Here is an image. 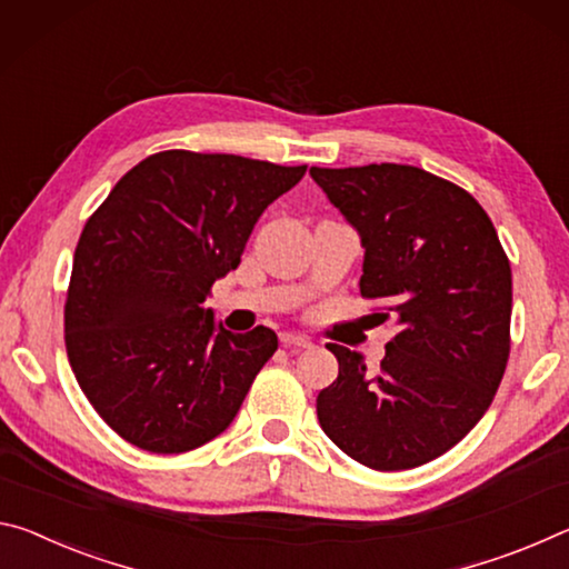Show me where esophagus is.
Returning <instances> with one entry per match:
<instances>
[{
	"instance_id": "34e87169",
	"label": "esophagus",
	"mask_w": 569,
	"mask_h": 569,
	"mask_svg": "<svg viewBox=\"0 0 569 569\" xmlns=\"http://www.w3.org/2000/svg\"><path fill=\"white\" fill-rule=\"evenodd\" d=\"M279 342H282L284 348H300V350L312 346V342L307 340L305 335H295V332H282V335H279Z\"/></svg>"
}]
</instances>
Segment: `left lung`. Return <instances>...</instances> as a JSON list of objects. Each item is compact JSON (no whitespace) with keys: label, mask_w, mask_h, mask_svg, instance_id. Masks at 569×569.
<instances>
[{"label":"left lung","mask_w":569,"mask_h":569,"mask_svg":"<svg viewBox=\"0 0 569 569\" xmlns=\"http://www.w3.org/2000/svg\"><path fill=\"white\" fill-rule=\"evenodd\" d=\"M310 176L360 234V295L386 300L376 318L393 315L400 328L378 372L330 342L340 370L318 396L320 426L362 467H421L495 400L509 360V259L479 201L416 166H312Z\"/></svg>","instance_id":"1"}]
</instances>
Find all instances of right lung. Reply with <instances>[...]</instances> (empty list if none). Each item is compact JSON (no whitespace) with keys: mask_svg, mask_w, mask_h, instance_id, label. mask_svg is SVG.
<instances>
[{"mask_svg":"<svg viewBox=\"0 0 569 569\" xmlns=\"http://www.w3.org/2000/svg\"><path fill=\"white\" fill-rule=\"evenodd\" d=\"M307 166L161 151L120 179L74 247L64 348L98 416L151 453L199 449L234 421L277 335H234L203 307L257 219Z\"/></svg>","mask_w":569,"mask_h":569,"instance_id":"add662e5","label":"right lung"}]
</instances>
